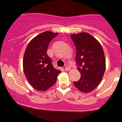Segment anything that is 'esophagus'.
I'll return each instance as SVG.
<instances>
[{"mask_svg":"<svg viewBox=\"0 0 122 122\" xmlns=\"http://www.w3.org/2000/svg\"><path fill=\"white\" fill-rule=\"evenodd\" d=\"M70 69H71V67L70 66V65H66V66H65V70L69 71Z\"/></svg>","mask_w":122,"mask_h":122,"instance_id":"34e87169","label":"esophagus"}]
</instances>
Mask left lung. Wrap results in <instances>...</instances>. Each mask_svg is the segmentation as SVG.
<instances>
[{"label":"left lung","mask_w":122,"mask_h":122,"mask_svg":"<svg viewBox=\"0 0 122 122\" xmlns=\"http://www.w3.org/2000/svg\"><path fill=\"white\" fill-rule=\"evenodd\" d=\"M76 49V62L81 73L78 81L73 82L77 89L89 93L98 86L106 70V59L100 42L87 32L71 34Z\"/></svg>","instance_id":"left-lung-1"}]
</instances>
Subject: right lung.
Here are the masks:
<instances>
[{
  "instance_id": "1",
  "label": "right lung",
  "mask_w": 122,
  "mask_h": 122,
  "mask_svg": "<svg viewBox=\"0 0 122 122\" xmlns=\"http://www.w3.org/2000/svg\"><path fill=\"white\" fill-rule=\"evenodd\" d=\"M59 33L46 31L34 37L27 46L23 57L25 77L33 89L46 91L56 83L61 71L56 70L47 55L49 42Z\"/></svg>"
}]
</instances>
